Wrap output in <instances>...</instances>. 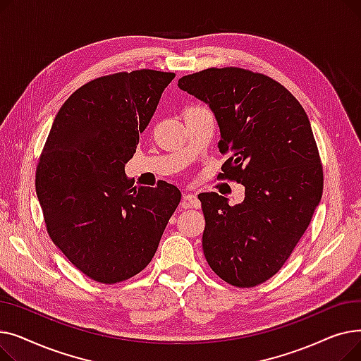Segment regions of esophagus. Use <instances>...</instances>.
<instances>
[{
    "instance_id": "1",
    "label": "esophagus",
    "mask_w": 361,
    "mask_h": 361,
    "mask_svg": "<svg viewBox=\"0 0 361 361\" xmlns=\"http://www.w3.org/2000/svg\"><path fill=\"white\" fill-rule=\"evenodd\" d=\"M183 206L185 207V209H188V207H195V209H199V207H200V200H199V197L196 195L188 193V195L183 196Z\"/></svg>"
}]
</instances>
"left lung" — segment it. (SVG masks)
I'll return each instance as SVG.
<instances>
[{
	"label": "left lung",
	"mask_w": 361,
	"mask_h": 361,
	"mask_svg": "<svg viewBox=\"0 0 361 361\" xmlns=\"http://www.w3.org/2000/svg\"><path fill=\"white\" fill-rule=\"evenodd\" d=\"M178 87L204 102L219 127L222 174L244 185L231 206L200 193L202 245L212 271L234 287H255L287 262L324 190L317 146L306 111L278 82L243 68H207Z\"/></svg>",
	"instance_id": "left-lung-1"
}]
</instances>
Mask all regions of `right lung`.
Instances as JSON below:
<instances>
[{
  "label": "right lung",
  "mask_w": 361,
  "mask_h": 361,
  "mask_svg": "<svg viewBox=\"0 0 361 361\" xmlns=\"http://www.w3.org/2000/svg\"><path fill=\"white\" fill-rule=\"evenodd\" d=\"M174 78L136 70L92 80L52 123L36 169L37 200L54 244L93 281L143 271L181 200L173 184L133 187L124 173Z\"/></svg>",
  "instance_id": "obj_1"
}]
</instances>
